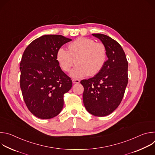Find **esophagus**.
Segmentation results:
<instances>
[{
    "mask_svg": "<svg viewBox=\"0 0 155 155\" xmlns=\"http://www.w3.org/2000/svg\"><path fill=\"white\" fill-rule=\"evenodd\" d=\"M72 82L73 83H80V80L78 79H72Z\"/></svg>",
    "mask_w": 155,
    "mask_h": 155,
    "instance_id": "obj_1",
    "label": "esophagus"
}]
</instances>
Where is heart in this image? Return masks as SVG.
<instances>
[{"instance_id":"obj_1","label":"heart","mask_w":155,"mask_h":155,"mask_svg":"<svg viewBox=\"0 0 155 155\" xmlns=\"http://www.w3.org/2000/svg\"><path fill=\"white\" fill-rule=\"evenodd\" d=\"M107 57L103 43L86 37L75 39L68 45V50L61 48L56 53V59L64 72L69 71L76 60L77 65L70 73L74 78L97 74L104 66Z\"/></svg>"}]
</instances>
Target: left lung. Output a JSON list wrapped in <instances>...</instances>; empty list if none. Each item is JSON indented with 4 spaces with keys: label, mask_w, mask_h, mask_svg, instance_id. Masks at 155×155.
<instances>
[{
    "label": "left lung",
    "mask_w": 155,
    "mask_h": 155,
    "mask_svg": "<svg viewBox=\"0 0 155 155\" xmlns=\"http://www.w3.org/2000/svg\"><path fill=\"white\" fill-rule=\"evenodd\" d=\"M107 50L108 60L94 77L82 80L83 99L87 111L97 117L112 114L120 104L128 81V62L121 46L115 40L102 34H93Z\"/></svg>",
    "instance_id": "8db88e82"
}]
</instances>
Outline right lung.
Instances as JSON below:
<instances>
[{"label": "right lung", "mask_w": 155, "mask_h": 155, "mask_svg": "<svg viewBox=\"0 0 155 155\" xmlns=\"http://www.w3.org/2000/svg\"><path fill=\"white\" fill-rule=\"evenodd\" d=\"M72 40L61 35H45L32 41L20 62V87L29 111L41 119L57 116L64 94L72 87L71 78L61 69L58 50Z\"/></svg>", "instance_id": "right-lung-1"}]
</instances>
